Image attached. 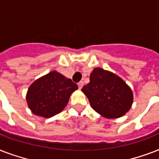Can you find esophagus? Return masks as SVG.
<instances>
[{
  "label": "esophagus",
  "instance_id": "obj_1",
  "mask_svg": "<svg viewBox=\"0 0 159 159\" xmlns=\"http://www.w3.org/2000/svg\"><path fill=\"white\" fill-rule=\"evenodd\" d=\"M77 85H78V87H79V89H82V87H83V85H84V82H82V81H81V82H79L78 83H77Z\"/></svg>",
  "mask_w": 159,
  "mask_h": 159
}]
</instances>
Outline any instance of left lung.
<instances>
[{
  "instance_id": "left-lung-1",
  "label": "left lung",
  "mask_w": 159,
  "mask_h": 159,
  "mask_svg": "<svg viewBox=\"0 0 159 159\" xmlns=\"http://www.w3.org/2000/svg\"><path fill=\"white\" fill-rule=\"evenodd\" d=\"M92 107L106 118H119L130 109L133 92L129 86L114 73L95 68L90 82L82 87Z\"/></svg>"
}]
</instances>
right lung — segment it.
<instances>
[{
	"label": "right lung",
	"instance_id": "obj_1",
	"mask_svg": "<svg viewBox=\"0 0 159 159\" xmlns=\"http://www.w3.org/2000/svg\"><path fill=\"white\" fill-rule=\"evenodd\" d=\"M77 85L57 72H51L36 80L27 92V103L36 116L49 118L67 106Z\"/></svg>",
	"mask_w": 159,
	"mask_h": 159
}]
</instances>
